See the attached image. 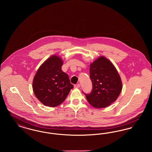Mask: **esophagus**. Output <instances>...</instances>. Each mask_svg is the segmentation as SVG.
I'll list each match as a JSON object with an SVG mask.
<instances>
[{
  "label": "esophagus",
  "mask_w": 152,
  "mask_h": 152,
  "mask_svg": "<svg viewBox=\"0 0 152 152\" xmlns=\"http://www.w3.org/2000/svg\"><path fill=\"white\" fill-rule=\"evenodd\" d=\"M74 87L75 88H80V84H75V86H74Z\"/></svg>",
  "instance_id": "esophagus-1"
}]
</instances>
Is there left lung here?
Wrapping results in <instances>:
<instances>
[{
    "mask_svg": "<svg viewBox=\"0 0 152 152\" xmlns=\"http://www.w3.org/2000/svg\"><path fill=\"white\" fill-rule=\"evenodd\" d=\"M92 90L84 93L88 102L94 108L108 107L120 94L123 85L121 77L113 64L104 56L97 58L90 65Z\"/></svg>",
    "mask_w": 152,
    "mask_h": 152,
    "instance_id": "obj_1",
    "label": "left lung"
}]
</instances>
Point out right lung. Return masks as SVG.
I'll list each match as a JSON object with an SVG mask.
<instances>
[{
    "instance_id": "right-lung-1",
    "label": "right lung",
    "mask_w": 152,
    "mask_h": 152,
    "mask_svg": "<svg viewBox=\"0 0 152 152\" xmlns=\"http://www.w3.org/2000/svg\"><path fill=\"white\" fill-rule=\"evenodd\" d=\"M63 64L58 56L52 55L39 67L34 78V92L45 106L59 105L73 88L68 75L61 70Z\"/></svg>"
}]
</instances>
